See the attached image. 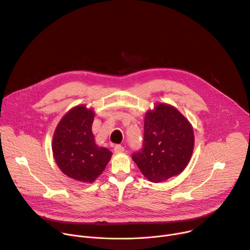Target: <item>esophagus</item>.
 <instances>
[{"mask_svg": "<svg viewBox=\"0 0 250 250\" xmlns=\"http://www.w3.org/2000/svg\"><path fill=\"white\" fill-rule=\"evenodd\" d=\"M113 150H115L116 153H122L125 151V147L123 146H120V145H117L115 146V148H113Z\"/></svg>", "mask_w": 250, "mask_h": 250, "instance_id": "obj_1", "label": "esophagus"}]
</instances>
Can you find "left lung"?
I'll use <instances>...</instances> for the list:
<instances>
[{
    "instance_id": "1",
    "label": "left lung",
    "mask_w": 250,
    "mask_h": 250,
    "mask_svg": "<svg viewBox=\"0 0 250 250\" xmlns=\"http://www.w3.org/2000/svg\"><path fill=\"white\" fill-rule=\"evenodd\" d=\"M144 147L132 160L151 183H161L184 171L194 147L191 124L176 107L156 104L145 116Z\"/></svg>"
}]
</instances>
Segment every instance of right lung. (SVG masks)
Returning <instances> with one entry per match:
<instances>
[{"label": "right lung", "mask_w": 250, "mask_h": 250, "mask_svg": "<svg viewBox=\"0 0 250 250\" xmlns=\"http://www.w3.org/2000/svg\"><path fill=\"white\" fill-rule=\"evenodd\" d=\"M95 111L84 104L71 108L54 132L52 149L59 168L75 180L92 184L102 174L112 152L96 145Z\"/></svg>", "instance_id": "add662e5"}]
</instances>
